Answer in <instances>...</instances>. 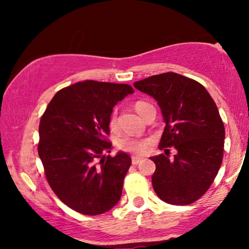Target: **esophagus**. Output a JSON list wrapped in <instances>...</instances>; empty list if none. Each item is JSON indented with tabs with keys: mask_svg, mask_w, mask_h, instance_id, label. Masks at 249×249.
Returning a JSON list of instances; mask_svg holds the SVG:
<instances>
[{
	"mask_svg": "<svg viewBox=\"0 0 249 249\" xmlns=\"http://www.w3.org/2000/svg\"><path fill=\"white\" fill-rule=\"evenodd\" d=\"M141 161H142V159L141 158H137V156H132V158H131V163L134 165H137Z\"/></svg>",
	"mask_w": 249,
	"mask_h": 249,
	"instance_id": "esophagus-1",
	"label": "esophagus"
}]
</instances>
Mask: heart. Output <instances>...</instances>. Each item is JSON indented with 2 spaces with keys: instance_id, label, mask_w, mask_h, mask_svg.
<instances>
[{
  "instance_id": "b5f03b06",
  "label": "heart",
  "mask_w": 249,
  "mask_h": 249,
  "mask_svg": "<svg viewBox=\"0 0 249 249\" xmlns=\"http://www.w3.org/2000/svg\"><path fill=\"white\" fill-rule=\"evenodd\" d=\"M148 103H146L144 101H137L135 103V110L138 112V114L142 115V111L145 110L146 107H148ZM108 124H110L111 128H114L115 124H117V112H112L110 121H108ZM151 145V141L149 139H144V138H136L131 137V136H122L117 141V146L121 151L131 153V154L135 155H142L144 153L147 151L148 146Z\"/></svg>"
}]
</instances>
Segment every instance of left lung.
I'll return each instance as SVG.
<instances>
[{
  "instance_id": "1",
  "label": "left lung",
  "mask_w": 249,
  "mask_h": 249,
  "mask_svg": "<svg viewBox=\"0 0 249 249\" xmlns=\"http://www.w3.org/2000/svg\"><path fill=\"white\" fill-rule=\"evenodd\" d=\"M158 101L165 128L159 148L177 154L152 156L156 195L172 205H188L207 192L223 158L224 125L215 102L198 81L175 72L155 74L134 83ZM170 153L169 149H165Z\"/></svg>"
}]
</instances>
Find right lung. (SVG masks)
I'll return each mask as SVG.
<instances>
[{"label":"right lung","mask_w":249,"mask_h":249,"mask_svg":"<svg viewBox=\"0 0 249 249\" xmlns=\"http://www.w3.org/2000/svg\"><path fill=\"white\" fill-rule=\"evenodd\" d=\"M130 85L85 80L54 95L39 122L38 155L47 182L70 209L85 215L110 211L120 199L131 159L110 153L108 121Z\"/></svg>","instance_id":"add662e5"}]
</instances>
